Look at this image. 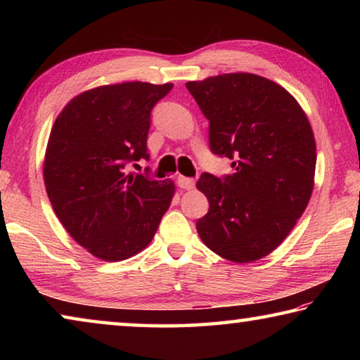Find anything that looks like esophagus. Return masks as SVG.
Listing matches in <instances>:
<instances>
[{"label":"esophagus","instance_id":"esophagus-1","mask_svg":"<svg viewBox=\"0 0 360 360\" xmlns=\"http://www.w3.org/2000/svg\"><path fill=\"white\" fill-rule=\"evenodd\" d=\"M178 186L181 187V188H184V191H191V188H193V186H195V182H193V179L192 178H186V176H178Z\"/></svg>","mask_w":360,"mask_h":360}]
</instances>
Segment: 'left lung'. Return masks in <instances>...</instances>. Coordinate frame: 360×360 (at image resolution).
Masks as SVG:
<instances>
[{
  "label": "left lung",
  "instance_id": "1",
  "mask_svg": "<svg viewBox=\"0 0 360 360\" xmlns=\"http://www.w3.org/2000/svg\"><path fill=\"white\" fill-rule=\"evenodd\" d=\"M186 87L210 120V149L229 157L233 174L203 173L210 202L197 221L212 252L236 264L259 260L281 245L308 206L316 143L307 114L281 85L230 72Z\"/></svg>",
  "mask_w": 360,
  "mask_h": 360
}]
</instances>
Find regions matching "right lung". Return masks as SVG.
I'll use <instances>...</instances> for the list:
<instances>
[{
  "mask_svg": "<svg viewBox=\"0 0 360 360\" xmlns=\"http://www.w3.org/2000/svg\"><path fill=\"white\" fill-rule=\"evenodd\" d=\"M173 84L101 85L58 114L44 158L47 197L66 231L95 257L125 260L154 238L174 195L173 181L127 174L149 160L150 112Z\"/></svg>",
  "mask_w": 360,
  "mask_h": 360,
  "instance_id": "right-lung-1",
  "label": "right lung"
}]
</instances>
